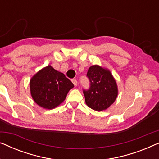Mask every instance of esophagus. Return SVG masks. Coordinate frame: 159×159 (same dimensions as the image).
<instances>
[{
	"mask_svg": "<svg viewBox=\"0 0 159 159\" xmlns=\"http://www.w3.org/2000/svg\"><path fill=\"white\" fill-rule=\"evenodd\" d=\"M72 82H73L74 85H75V87L77 85V80H72Z\"/></svg>",
	"mask_w": 159,
	"mask_h": 159,
	"instance_id": "34e87169",
	"label": "esophagus"
}]
</instances>
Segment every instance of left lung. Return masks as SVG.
Returning a JSON list of instances; mask_svg holds the SVG:
<instances>
[{"mask_svg": "<svg viewBox=\"0 0 159 159\" xmlns=\"http://www.w3.org/2000/svg\"><path fill=\"white\" fill-rule=\"evenodd\" d=\"M87 76L90 82V89L83 90L87 106L97 111L107 109L118 95V87L111 72L99 65H93Z\"/></svg>", "mask_w": 159, "mask_h": 159, "instance_id": "obj_1", "label": "left lung"}]
</instances>
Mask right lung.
<instances>
[{
	"instance_id": "1",
	"label": "right lung",
	"mask_w": 159,
	"mask_h": 159,
	"mask_svg": "<svg viewBox=\"0 0 159 159\" xmlns=\"http://www.w3.org/2000/svg\"><path fill=\"white\" fill-rule=\"evenodd\" d=\"M34 101L45 109H53L62 103L74 84L64 74L51 65L38 71L30 82Z\"/></svg>"
}]
</instances>
